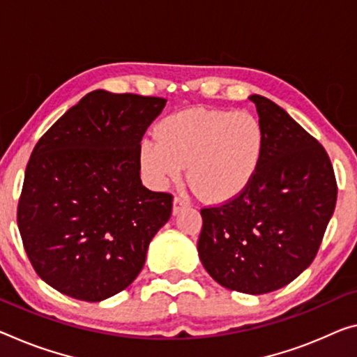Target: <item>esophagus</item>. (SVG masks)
<instances>
[{
  "mask_svg": "<svg viewBox=\"0 0 357 357\" xmlns=\"http://www.w3.org/2000/svg\"><path fill=\"white\" fill-rule=\"evenodd\" d=\"M186 206H188V201H186L183 196H175L174 197V213H178Z\"/></svg>",
  "mask_w": 357,
  "mask_h": 357,
  "instance_id": "obj_1",
  "label": "esophagus"
}]
</instances>
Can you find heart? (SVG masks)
Returning <instances> with one entry per match:
<instances>
[{
	"label": "heart",
	"instance_id": "heart-1",
	"mask_svg": "<svg viewBox=\"0 0 357 357\" xmlns=\"http://www.w3.org/2000/svg\"><path fill=\"white\" fill-rule=\"evenodd\" d=\"M260 119L231 109H190L167 118L156 139L142 144L146 174L160 186L175 182L188 164V178L212 201L231 199L248 188L265 153Z\"/></svg>",
	"mask_w": 357,
	"mask_h": 357
}]
</instances>
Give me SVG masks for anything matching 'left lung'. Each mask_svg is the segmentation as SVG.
<instances>
[{"mask_svg":"<svg viewBox=\"0 0 357 357\" xmlns=\"http://www.w3.org/2000/svg\"><path fill=\"white\" fill-rule=\"evenodd\" d=\"M249 98L266 135L261 164L239 196L201 211L197 254L220 286L260 295L287 286L314 260L337 182L314 137L270 98Z\"/></svg>","mask_w":357,"mask_h":357,"instance_id":"obj_1","label":"left lung"}]
</instances>
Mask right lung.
<instances>
[{"label": "right lung", "mask_w": 357, "mask_h": 357, "mask_svg": "<svg viewBox=\"0 0 357 357\" xmlns=\"http://www.w3.org/2000/svg\"><path fill=\"white\" fill-rule=\"evenodd\" d=\"M166 102L92 91L33 148L19 231L38 276L60 294L102 301L144 268L172 213V195L140 180V140Z\"/></svg>", "instance_id": "add662e5"}]
</instances>
